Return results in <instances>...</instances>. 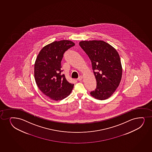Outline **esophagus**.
I'll list each match as a JSON object with an SVG mask.
<instances>
[{
  "label": "esophagus",
  "instance_id": "1",
  "mask_svg": "<svg viewBox=\"0 0 152 152\" xmlns=\"http://www.w3.org/2000/svg\"><path fill=\"white\" fill-rule=\"evenodd\" d=\"M83 79V76H80V77H79V78L77 79V80H79V81H80V80H82Z\"/></svg>",
  "mask_w": 152,
  "mask_h": 152
}]
</instances>
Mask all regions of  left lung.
I'll use <instances>...</instances> for the list:
<instances>
[{"instance_id": "1", "label": "left lung", "mask_w": 152, "mask_h": 152, "mask_svg": "<svg viewBox=\"0 0 152 152\" xmlns=\"http://www.w3.org/2000/svg\"><path fill=\"white\" fill-rule=\"evenodd\" d=\"M91 60L96 78V89L90 94L99 100L112 96L120 83L122 67L116 50L102 40L82 41L79 43Z\"/></svg>"}]
</instances>
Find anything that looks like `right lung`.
<instances>
[{
	"label": "right lung",
	"instance_id": "add662e5",
	"mask_svg": "<svg viewBox=\"0 0 152 152\" xmlns=\"http://www.w3.org/2000/svg\"><path fill=\"white\" fill-rule=\"evenodd\" d=\"M75 43L70 40L55 41L45 46L37 57L34 77L37 85L44 94L55 101L69 95L74 84H70L61 75V60L64 53Z\"/></svg>",
	"mask_w": 152,
	"mask_h": 152
}]
</instances>
